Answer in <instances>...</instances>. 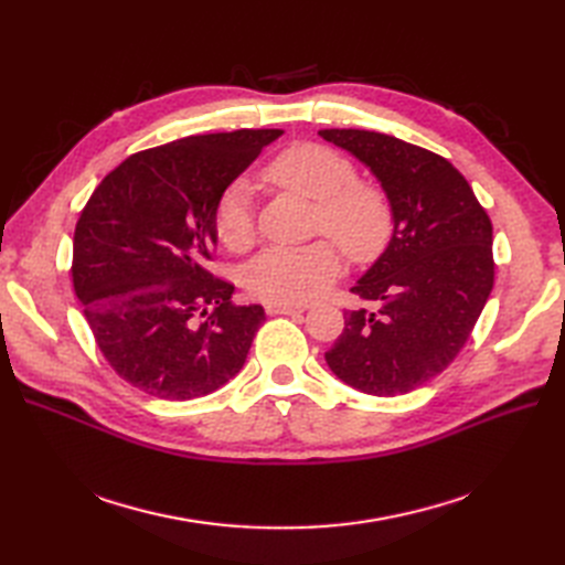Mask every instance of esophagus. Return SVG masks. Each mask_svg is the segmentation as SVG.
<instances>
[{
    "label": "esophagus",
    "instance_id": "esophagus-1",
    "mask_svg": "<svg viewBox=\"0 0 565 565\" xmlns=\"http://www.w3.org/2000/svg\"><path fill=\"white\" fill-rule=\"evenodd\" d=\"M306 306L301 303H266V313L268 316H295L303 313Z\"/></svg>",
    "mask_w": 565,
    "mask_h": 565
}]
</instances>
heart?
<instances>
[{
  "instance_id": "b5f03b06",
  "label": "heart",
  "mask_w": 565,
  "mask_h": 565,
  "mask_svg": "<svg viewBox=\"0 0 565 565\" xmlns=\"http://www.w3.org/2000/svg\"><path fill=\"white\" fill-rule=\"evenodd\" d=\"M264 177L285 191L316 202L313 233L328 235L351 262L370 264L388 247L393 210L377 185L358 181L355 164L341 152L301 143L282 150L264 169ZM216 241L231 252L254 243L252 191L245 181L224 188L214 204ZM330 241L309 247H273L245 270L247 292L266 303H303L320 297L341 273V254Z\"/></svg>"
}]
</instances>
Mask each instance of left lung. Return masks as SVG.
I'll return each instance as SVG.
<instances>
[{
	"instance_id": "left-lung-1",
	"label": "left lung",
	"mask_w": 565,
	"mask_h": 565,
	"mask_svg": "<svg viewBox=\"0 0 565 565\" xmlns=\"http://www.w3.org/2000/svg\"><path fill=\"white\" fill-rule=\"evenodd\" d=\"M318 134L372 169L393 210L386 252L351 287L374 311H347L324 361L358 391L401 396L438 377L471 337L494 282L490 216L431 150L367 129Z\"/></svg>"
}]
</instances>
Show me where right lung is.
Listing matches in <instances>:
<instances>
[{
    "label": "right lung",
    "mask_w": 565,
    "mask_h": 565,
    "mask_svg": "<svg viewBox=\"0 0 565 565\" xmlns=\"http://www.w3.org/2000/svg\"><path fill=\"white\" fill-rule=\"evenodd\" d=\"M280 129H237L134 152L77 218L73 287L110 367L150 396L191 401L243 370L264 322L210 270L214 204Z\"/></svg>",
    "instance_id": "obj_1"
}]
</instances>
